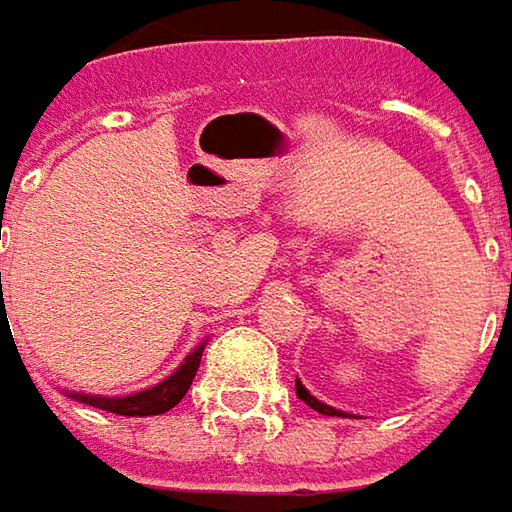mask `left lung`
<instances>
[{"instance_id":"left-lung-1","label":"left lung","mask_w":512,"mask_h":512,"mask_svg":"<svg viewBox=\"0 0 512 512\" xmlns=\"http://www.w3.org/2000/svg\"><path fill=\"white\" fill-rule=\"evenodd\" d=\"M296 395H299V400H305V403H308L311 409H317V412H322V415H337V418H345L340 409H334V406H328V403H322V400H317V397L311 395V392H308V389H305V386H302L299 380H296Z\"/></svg>"}]
</instances>
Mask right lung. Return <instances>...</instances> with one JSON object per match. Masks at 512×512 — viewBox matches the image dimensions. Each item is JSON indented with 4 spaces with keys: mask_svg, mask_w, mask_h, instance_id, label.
Masks as SVG:
<instances>
[{
    "mask_svg": "<svg viewBox=\"0 0 512 512\" xmlns=\"http://www.w3.org/2000/svg\"><path fill=\"white\" fill-rule=\"evenodd\" d=\"M2 279V273H0ZM201 351L204 343L195 345L190 354L184 357V363L169 374L167 380H161L158 386H149L143 392L126 397H100V395H80V392H68V397L97 406L103 412H115V415H126V418H146V415H164L172 406L181 403V397L187 395V389L192 386V377L201 366Z\"/></svg>",
    "mask_w": 512,
    "mask_h": 512,
    "instance_id": "1",
    "label": "right lung"
}]
</instances>
